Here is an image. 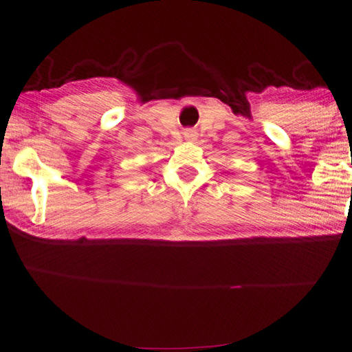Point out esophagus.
I'll use <instances>...</instances> for the list:
<instances>
[{"label": "esophagus", "mask_w": 352, "mask_h": 352, "mask_svg": "<svg viewBox=\"0 0 352 352\" xmlns=\"http://www.w3.org/2000/svg\"><path fill=\"white\" fill-rule=\"evenodd\" d=\"M196 136H198V135H196L195 130H192V129L184 130V138L187 139V141H195Z\"/></svg>", "instance_id": "34e87169"}]
</instances>
